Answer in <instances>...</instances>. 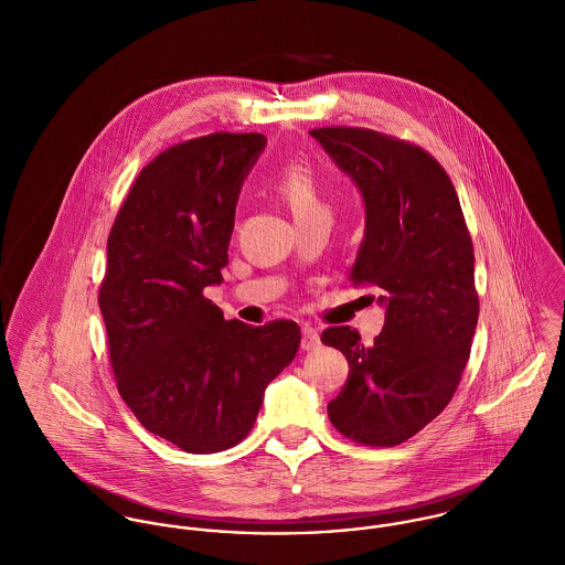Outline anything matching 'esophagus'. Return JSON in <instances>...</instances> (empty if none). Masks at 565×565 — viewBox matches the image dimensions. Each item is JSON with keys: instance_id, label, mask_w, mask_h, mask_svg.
Instances as JSON below:
<instances>
[{"instance_id": "obj_1", "label": "esophagus", "mask_w": 565, "mask_h": 565, "mask_svg": "<svg viewBox=\"0 0 565 565\" xmlns=\"http://www.w3.org/2000/svg\"><path fill=\"white\" fill-rule=\"evenodd\" d=\"M300 345H302V350H316L320 345V332L313 326L305 323L302 326V343Z\"/></svg>"}]
</instances>
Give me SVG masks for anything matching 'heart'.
Here are the masks:
<instances>
[{"label":"heart","mask_w":565,"mask_h":565,"mask_svg":"<svg viewBox=\"0 0 565 565\" xmlns=\"http://www.w3.org/2000/svg\"><path fill=\"white\" fill-rule=\"evenodd\" d=\"M276 191L287 202L296 222L318 213H328L320 180L307 161L289 162L282 167L276 175Z\"/></svg>","instance_id":"obj_1"}]
</instances>
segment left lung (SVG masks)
Segmentation results:
<instances>
[{
	"mask_svg": "<svg viewBox=\"0 0 565 565\" xmlns=\"http://www.w3.org/2000/svg\"><path fill=\"white\" fill-rule=\"evenodd\" d=\"M311 137L363 198L350 280L379 289L385 309L372 345L350 326L323 330L350 365L328 417L359 444L398 446L446 408L466 370L479 322L472 239L448 173L424 150L361 128Z\"/></svg>",
	"mask_w": 565,
	"mask_h": 565,
	"instance_id": "left-lung-1",
	"label": "left lung"
}]
</instances>
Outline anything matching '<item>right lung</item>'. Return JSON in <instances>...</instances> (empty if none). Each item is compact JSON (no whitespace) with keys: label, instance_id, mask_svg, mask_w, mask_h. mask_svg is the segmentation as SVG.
<instances>
[{"label":"right lung","instance_id":"1","mask_svg":"<svg viewBox=\"0 0 565 565\" xmlns=\"http://www.w3.org/2000/svg\"><path fill=\"white\" fill-rule=\"evenodd\" d=\"M267 146L217 132L141 169L113 224L99 311L117 390L137 419L184 452L233 448L267 385L296 359L300 328L224 320L220 285L243 180Z\"/></svg>","mask_w":565,"mask_h":565}]
</instances>
